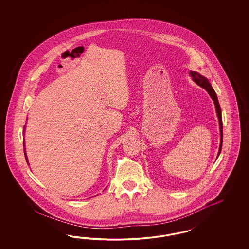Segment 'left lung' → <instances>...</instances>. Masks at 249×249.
<instances>
[{
  "label": "left lung",
  "mask_w": 249,
  "mask_h": 249,
  "mask_svg": "<svg viewBox=\"0 0 249 249\" xmlns=\"http://www.w3.org/2000/svg\"><path fill=\"white\" fill-rule=\"evenodd\" d=\"M189 74L191 75L192 79L196 82L198 86H200L201 88H203L204 89L208 92V94L210 95L212 99L213 100V103L215 106V110H216V115L218 118L219 121V129H220V145H219V151L217 153V158H218L221 150H222V144H223V121H222V113H221V107L219 105L218 99L217 96L215 94V92L213 90V89L212 88L211 84L209 83V80L204 77V75H200L198 72L196 71H190Z\"/></svg>",
  "instance_id": "left-lung-1"
}]
</instances>
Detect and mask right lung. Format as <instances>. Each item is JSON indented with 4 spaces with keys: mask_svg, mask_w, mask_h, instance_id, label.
Segmentation results:
<instances>
[{
    "mask_svg": "<svg viewBox=\"0 0 249 249\" xmlns=\"http://www.w3.org/2000/svg\"><path fill=\"white\" fill-rule=\"evenodd\" d=\"M24 130H25V125H24V127H23V134H24ZM25 146H24V142H23V151H24V156H25V160H26V161H27V164H29L28 163V159H27V155H26V151H25V148H24Z\"/></svg>",
    "mask_w": 249,
    "mask_h": 249,
    "instance_id": "add662e5",
    "label": "right lung"
}]
</instances>
